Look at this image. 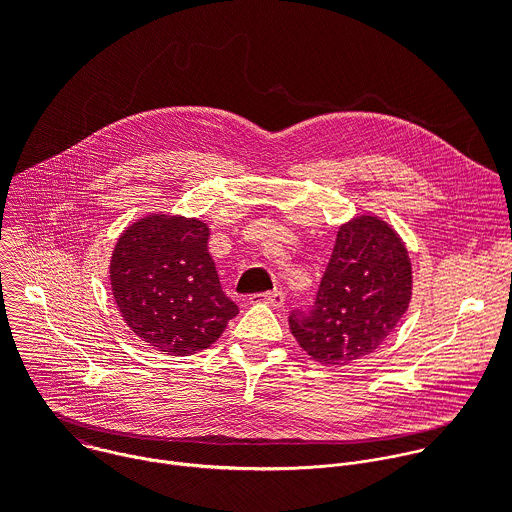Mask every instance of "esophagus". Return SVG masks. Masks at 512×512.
<instances>
[{
	"mask_svg": "<svg viewBox=\"0 0 512 512\" xmlns=\"http://www.w3.org/2000/svg\"><path fill=\"white\" fill-rule=\"evenodd\" d=\"M253 302H263V304H269L273 308H281L285 304V296L283 291L279 289H273V291H265V294H257L251 298Z\"/></svg>",
	"mask_w": 512,
	"mask_h": 512,
	"instance_id": "34e87169",
	"label": "esophagus"
}]
</instances>
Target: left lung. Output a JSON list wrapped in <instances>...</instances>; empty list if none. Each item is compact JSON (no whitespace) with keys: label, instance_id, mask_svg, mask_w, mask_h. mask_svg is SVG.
<instances>
[{"label":"left lung","instance_id":"obj_1","mask_svg":"<svg viewBox=\"0 0 512 512\" xmlns=\"http://www.w3.org/2000/svg\"><path fill=\"white\" fill-rule=\"evenodd\" d=\"M411 261L399 235L375 216L340 227L310 310L289 314L298 344L322 364L375 352L409 308Z\"/></svg>","mask_w":512,"mask_h":512}]
</instances>
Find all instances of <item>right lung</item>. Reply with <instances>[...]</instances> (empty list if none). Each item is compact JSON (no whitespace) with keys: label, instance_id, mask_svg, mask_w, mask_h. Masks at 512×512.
<instances>
[{"label":"right lung","instance_id":"right-lung-1","mask_svg":"<svg viewBox=\"0 0 512 512\" xmlns=\"http://www.w3.org/2000/svg\"><path fill=\"white\" fill-rule=\"evenodd\" d=\"M198 218L150 214L119 237L111 287L127 326L150 346L188 356L208 348L239 314L208 253Z\"/></svg>","mask_w":512,"mask_h":512}]
</instances>
